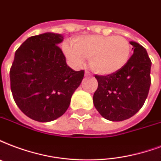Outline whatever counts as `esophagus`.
Instances as JSON below:
<instances>
[{"instance_id": "1", "label": "esophagus", "mask_w": 161, "mask_h": 161, "mask_svg": "<svg viewBox=\"0 0 161 161\" xmlns=\"http://www.w3.org/2000/svg\"><path fill=\"white\" fill-rule=\"evenodd\" d=\"M84 75H85V77H91V73H90L89 72H88V71H85Z\"/></svg>"}]
</instances>
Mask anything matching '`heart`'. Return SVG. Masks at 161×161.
Returning <instances> with one entry per match:
<instances>
[{
  "instance_id": "1",
  "label": "heart",
  "mask_w": 161,
  "mask_h": 161,
  "mask_svg": "<svg viewBox=\"0 0 161 161\" xmlns=\"http://www.w3.org/2000/svg\"><path fill=\"white\" fill-rule=\"evenodd\" d=\"M63 51L74 65L81 66L83 58L89 59L94 72L109 75L124 67L129 58L131 47L123 37L87 35L76 39L73 47L63 45Z\"/></svg>"
}]
</instances>
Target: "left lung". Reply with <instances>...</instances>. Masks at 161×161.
Returning a JSON list of instances; mask_svg holds the SVG:
<instances>
[{"label": "left lung", "instance_id": "left-lung-1", "mask_svg": "<svg viewBox=\"0 0 161 161\" xmlns=\"http://www.w3.org/2000/svg\"><path fill=\"white\" fill-rule=\"evenodd\" d=\"M133 54L123 67L106 76L95 75L98 88L93 101L99 113L111 121L132 117L140 110L151 83V61L144 48L131 41Z\"/></svg>", "mask_w": 161, "mask_h": 161}]
</instances>
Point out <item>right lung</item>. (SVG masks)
Returning <instances> with one entry per match:
<instances>
[{
	"label": "right lung",
	"instance_id": "add662e5",
	"mask_svg": "<svg viewBox=\"0 0 161 161\" xmlns=\"http://www.w3.org/2000/svg\"><path fill=\"white\" fill-rule=\"evenodd\" d=\"M63 36L45 33L29 37L15 52L10 69L11 90L16 104L29 118L56 120L69 107L84 71L68 67L58 45Z\"/></svg>",
	"mask_w": 161,
	"mask_h": 161
}]
</instances>
